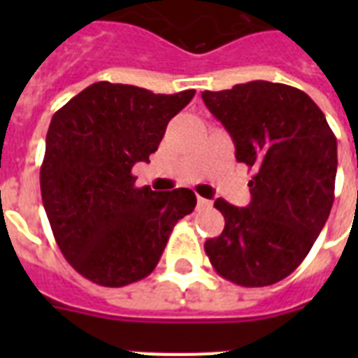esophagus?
Segmentation results:
<instances>
[{
    "label": "esophagus",
    "instance_id": "esophagus-1",
    "mask_svg": "<svg viewBox=\"0 0 358 358\" xmlns=\"http://www.w3.org/2000/svg\"><path fill=\"white\" fill-rule=\"evenodd\" d=\"M196 206H199V208H210V206H212V202L208 201V199H202V196H196Z\"/></svg>",
    "mask_w": 358,
    "mask_h": 358
}]
</instances>
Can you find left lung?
Segmentation results:
<instances>
[{
	"label": "left lung",
	"instance_id": "obj_1",
	"mask_svg": "<svg viewBox=\"0 0 358 358\" xmlns=\"http://www.w3.org/2000/svg\"><path fill=\"white\" fill-rule=\"evenodd\" d=\"M202 100L223 124L236 159L252 169L245 208L217 199L224 229L204 250L230 282L256 288L297 269L322 232L334 201L336 137L306 92L249 81Z\"/></svg>",
	"mask_w": 358,
	"mask_h": 358
}]
</instances>
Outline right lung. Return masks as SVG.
<instances>
[{
    "label": "right lung",
    "mask_w": 358,
    "mask_h": 358,
    "mask_svg": "<svg viewBox=\"0 0 358 358\" xmlns=\"http://www.w3.org/2000/svg\"><path fill=\"white\" fill-rule=\"evenodd\" d=\"M193 96L98 81L52 117L42 202L63 256L91 282L120 288L150 275L174 224L195 210L191 189L135 187L131 174Z\"/></svg>",
    "instance_id": "right-lung-1"
}]
</instances>
